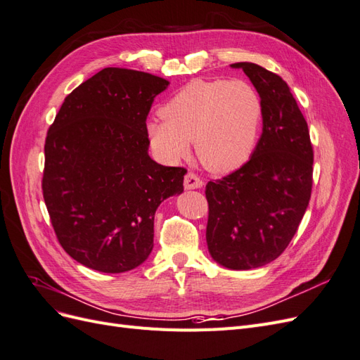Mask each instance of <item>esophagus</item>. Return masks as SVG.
Returning <instances> with one entry per match:
<instances>
[{"instance_id": "34e87169", "label": "esophagus", "mask_w": 360, "mask_h": 360, "mask_svg": "<svg viewBox=\"0 0 360 360\" xmlns=\"http://www.w3.org/2000/svg\"><path fill=\"white\" fill-rule=\"evenodd\" d=\"M184 189H200V188H202V184H204V181L198 177V176H195L193 172H188L186 174V177H184Z\"/></svg>"}]
</instances>
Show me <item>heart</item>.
Wrapping results in <instances>:
<instances>
[{
  "label": "heart",
  "mask_w": 360,
  "mask_h": 360,
  "mask_svg": "<svg viewBox=\"0 0 360 360\" xmlns=\"http://www.w3.org/2000/svg\"><path fill=\"white\" fill-rule=\"evenodd\" d=\"M263 102L245 81L195 79L174 94L162 115L147 122V136L165 162L188 156L191 141L202 165L216 174L236 171L257 146Z\"/></svg>",
  "instance_id": "heart-1"
}]
</instances>
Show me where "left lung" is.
Masks as SVG:
<instances>
[{
  "label": "left lung",
  "instance_id": "obj_1",
  "mask_svg": "<svg viewBox=\"0 0 360 360\" xmlns=\"http://www.w3.org/2000/svg\"><path fill=\"white\" fill-rule=\"evenodd\" d=\"M263 102V134L250 159L209 181L205 240L212 258L231 270L263 267L284 252L308 209L312 146L307 120L287 82L255 63H234Z\"/></svg>",
  "mask_w": 360,
  "mask_h": 360
}]
</instances>
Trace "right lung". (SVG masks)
Wrapping results in <instances>:
<instances>
[{
	"mask_svg": "<svg viewBox=\"0 0 360 360\" xmlns=\"http://www.w3.org/2000/svg\"><path fill=\"white\" fill-rule=\"evenodd\" d=\"M169 82L106 68L75 89L48 130L43 198L63 249L79 264L123 274L151 254L155 213L188 171L148 156L146 120Z\"/></svg>",
	"mask_w": 360,
	"mask_h": 360,
	"instance_id": "add662e5",
	"label": "right lung"
}]
</instances>
